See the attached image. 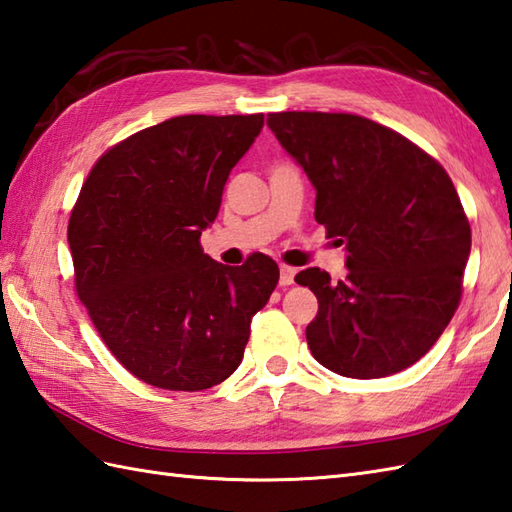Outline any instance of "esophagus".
Here are the masks:
<instances>
[{
	"instance_id": "obj_1",
	"label": "esophagus",
	"mask_w": 512,
	"mask_h": 512,
	"mask_svg": "<svg viewBox=\"0 0 512 512\" xmlns=\"http://www.w3.org/2000/svg\"><path fill=\"white\" fill-rule=\"evenodd\" d=\"M295 275H297V268L281 264L279 266V286H292V284H295Z\"/></svg>"
}]
</instances>
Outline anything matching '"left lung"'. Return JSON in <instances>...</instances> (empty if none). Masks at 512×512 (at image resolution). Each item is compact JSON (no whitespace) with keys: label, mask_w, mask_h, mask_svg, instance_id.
I'll use <instances>...</instances> for the list:
<instances>
[{"label":"left lung","mask_w":512,"mask_h":512,"mask_svg":"<svg viewBox=\"0 0 512 512\" xmlns=\"http://www.w3.org/2000/svg\"><path fill=\"white\" fill-rule=\"evenodd\" d=\"M317 191L314 220L341 237L347 275L295 277L319 299L312 356L347 378H383L427 354L462 297L471 226L451 178L394 129L356 114H268Z\"/></svg>","instance_id":"8db88e82"}]
</instances>
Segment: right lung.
Segmentation results:
<instances>
[{
	"label": "right lung",
	"instance_id": "1",
	"mask_svg": "<svg viewBox=\"0 0 512 512\" xmlns=\"http://www.w3.org/2000/svg\"><path fill=\"white\" fill-rule=\"evenodd\" d=\"M262 127L264 114L169 118L105 151L83 182L68 224L76 292L118 363L147 385L222 383L273 295V259L233 268L200 246Z\"/></svg>",
	"mask_w": 512,
	"mask_h": 512
}]
</instances>
